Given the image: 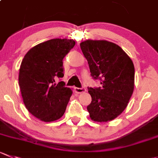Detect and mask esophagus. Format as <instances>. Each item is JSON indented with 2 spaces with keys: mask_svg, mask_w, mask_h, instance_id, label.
<instances>
[{
  "mask_svg": "<svg viewBox=\"0 0 158 158\" xmlns=\"http://www.w3.org/2000/svg\"><path fill=\"white\" fill-rule=\"evenodd\" d=\"M75 91L78 94H81V93H84L86 91V88L85 87H81V88H75Z\"/></svg>",
  "mask_w": 158,
  "mask_h": 158,
  "instance_id": "obj_1",
  "label": "esophagus"
}]
</instances>
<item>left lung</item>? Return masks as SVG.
I'll use <instances>...</instances> for the list:
<instances>
[{"label": "left lung", "instance_id": "1", "mask_svg": "<svg viewBox=\"0 0 158 158\" xmlns=\"http://www.w3.org/2000/svg\"><path fill=\"white\" fill-rule=\"evenodd\" d=\"M91 76L101 87L88 88L91 102L87 109L92 120L108 122L127 108L134 88L133 61L118 45L106 40H86L80 44Z\"/></svg>", "mask_w": 158, "mask_h": 158}]
</instances>
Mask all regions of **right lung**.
I'll use <instances>...</instances> for the list:
<instances>
[{
  "mask_svg": "<svg viewBox=\"0 0 158 158\" xmlns=\"http://www.w3.org/2000/svg\"><path fill=\"white\" fill-rule=\"evenodd\" d=\"M73 40L53 39L31 48L19 69V83L24 104L28 112L44 122L63 116L72 94L64 81L63 60L74 46Z\"/></svg>",
  "mask_w": 158,
  "mask_h": 158,
  "instance_id": "1",
  "label": "right lung"
}]
</instances>
